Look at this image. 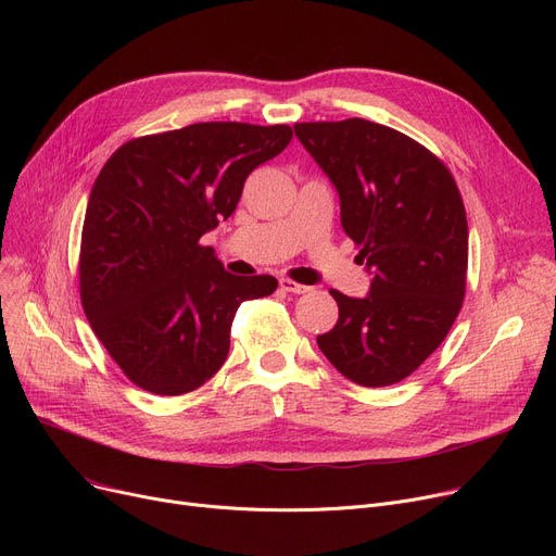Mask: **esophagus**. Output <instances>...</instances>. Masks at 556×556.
I'll return each instance as SVG.
<instances>
[{
	"instance_id": "34e87169",
	"label": "esophagus",
	"mask_w": 556,
	"mask_h": 556,
	"mask_svg": "<svg viewBox=\"0 0 556 556\" xmlns=\"http://www.w3.org/2000/svg\"><path fill=\"white\" fill-rule=\"evenodd\" d=\"M279 286H281V290H286V293H293V295H304V293H308V290H311L308 286H302V283H298L293 279H281Z\"/></svg>"
}]
</instances>
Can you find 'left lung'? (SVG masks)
<instances>
[{
    "mask_svg": "<svg viewBox=\"0 0 556 556\" xmlns=\"http://www.w3.org/2000/svg\"><path fill=\"white\" fill-rule=\"evenodd\" d=\"M340 195V223L371 275L369 295L331 290L340 315L317 336L329 363L365 388L410 376L462 308L469 225L446 164L407 135L367 119L295 124Z\"/></svg>",
    "mask_w": 556,
    "mask_h": 556,
    "instance_id": "1",
    "label": "left lung"
}]
</instances>
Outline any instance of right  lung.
<instances>
[{
	"label": "right lung",
	"mask_w": 556,
	"mask_h": 556,
	"mask_svg": "<svg viewBox=\"0 0 556 556\" xmlns=\"http://www.w3.org/2000/svg\"><path fill=\"white\" fill-rule=\"evenodd\" d=\"M290 139L286 124H193L130 139L101 168L83 223L80 302L137 388L198 390L227 358L239 306L277 290L270 275L225 273L200 237L231 216L248 175Z\"/></svg>",
	"instance_id": "right-lung-1"
}]
</instances>
